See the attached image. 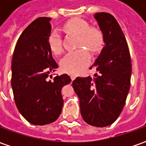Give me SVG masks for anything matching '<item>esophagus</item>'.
<instances>
[{
  "instance_id": "34e87169",
  "label": "esophagus",
  "mask_w": 146,
  "mask_h": 146,
  "mask_svg": "<svg viewBox=\"0 0 146 146\" xmlns=\"http://www.w3.org/2000/svg\"><path fill=\"white\" fill-rule=\"evenodd\" d=\"M70 77H71V80H73L76 79V75H73V74H72V75L70 76Z\"/></svg>"
}]
</instances>
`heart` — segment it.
Returning a JSON list of instances; mask_svg holds the SVG:
<instances>
[{"label": "heart", "mask_w": 146, "mask_h": 146, "mask_svg": "<svg viewBox=\"0 0 146 146\" xmlns=\"http://www.w3.org/2000/svg\"><path fill=\"white\" fill-rule=\"evenodd\" d=\"M64 30L77 36L76 47H85L92 52L98 51L103 43V36L100 30L90 27L87 21L80 18L70 19L63 26ZM48 46L53 54H60L63 49L60 34L54 31L49 36ZM90 54L85 48H79L67 53L60 61L62 71L70 74H77L85 70L90 63Z\"/></svg>", "instance_id": "obj_1"}]
</instances>
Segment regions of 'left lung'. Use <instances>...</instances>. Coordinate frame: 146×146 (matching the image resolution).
I'll use <instances>...</instances> for the list:
<instances>
[{"instance_id": "obj_1", "label": "left lung", "mask_w": 146, "mask_h": 146, "mask_svg": "<svg viewBox=\"0 0 146 146\" xmlns=\"http://www.w3.org/2000/svg\"><path fill=\"white\" fill-rule=\"evenodd\" d=\"M103 36L104 47L95 63V77H76L73 88L80 100L83 119L94 127H104L116 120L128 95L131 60L125 36L112 15H94Z\"/></svg>"}]
</instances>
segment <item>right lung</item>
Here are the masks:
<instances>
[{"label":"right lung","instance_id":"1","mask_svg":"<svg viewBox=\"0 0 146 146\" xmlns=\"http://www.w3.org/2000/svg\"><path fill=\"white\" fill-rule=\"evenodd\" d=\"M50 18L32 22L18 40L11 61V88L19 113L34 125L55 121L61 114L62 87L71 82L62 74L48 80L51 71L58 66L48 46L51 35Z\"/></svg>","mask_w":146,"mask_h":146}]
</instances>
